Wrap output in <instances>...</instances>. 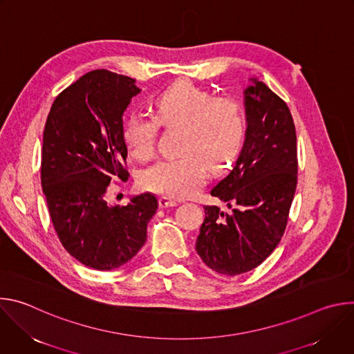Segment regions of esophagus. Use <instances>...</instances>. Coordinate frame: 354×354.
Listing matches in <instances>:
<instances>
[{
  "label": "esophagus",
  "mask_w": 354,
  "mask_h": 354,
  "mask_svg": "<svg viewBox=\"0 0 354 354\" xmlns=\"http://www.w3.org/2000/svg\"><path fill=\"white\" fill-rule=\"evenodd\" d=\"M176 205H178V201H175V200H172V198H169V197L162 196V197L160 198V206H161V209L174 207V206H176Z\"/></svg>",
  "instance_id": "obj_1"
}]
</instances>
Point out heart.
Returning <instances> with one entry per match:
<instances>
[{"mask_svg": "<svg viewBox=\"0 0 354 354\" xmlns=\"http://www.w3.org/2000/svg\"><path fill=\"white\" fill-rule=\"evenodd\" d=\"M156 118L130 113L123 123V140L137 160L154 156L160 124H182V154L148 168L145 189L174 198L193 196L207 180L209 167H227L238 154L245 134V113L238 100L213 93L182 80L164 89L154 100Z\"/></svg>", "mask_w": 354, "mask_h": 354, "instance_id": "obj_1", "label": "heart"}]
</instances>
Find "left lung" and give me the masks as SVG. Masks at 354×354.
<instances>
[{
    "label": "left lung",
    "instance_id": "1",
    "mask_svg": "<svg viewBox=\"0 0 354 354\" xmlns=\"http://www.w3.org/2000/svg\"><path fill=\"white\" fill-rule=\"evenodd\" d=\"M243 91L246 138L212 196L230 213L205 206L196 250L210 269L236 276L258 268L279 245L297 187V137L288 106L266 84Z\"/></svg>",
    "mask_w": 354,
    "mask_h": 354
}]
</instances>
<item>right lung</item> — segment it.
<instances>
[{
    "instance_id": "1",
    "label": "right lung",
    "mask_w": 354,
    "mask_h": 354,
    "mask_svg": "<svg viewBox=\"0 0 354 354\" xmlns=\"http://www.w3.org/2000/svg\"><path fill=\"white\" fill-rule=\"evenodd\" d=\"M134 80L108 70L86 73L56 99L43 131L41 187L55 230L71 257L96 270L131 261L158 209L153 193L109 205L113 178L127 179L123 115L140 93Z\"/></svg>"
}]
</instances>
